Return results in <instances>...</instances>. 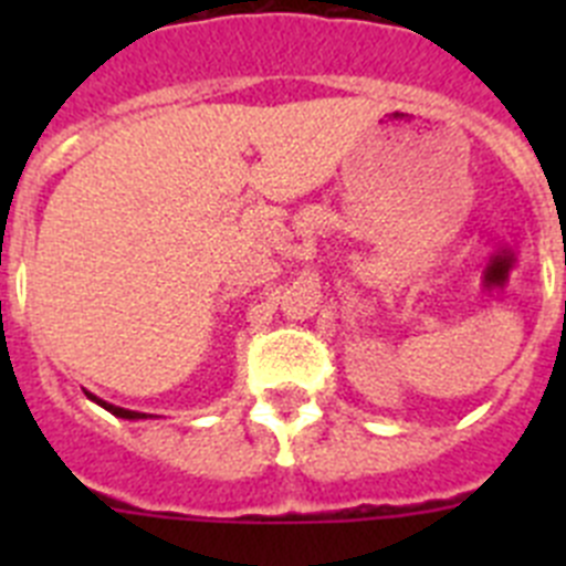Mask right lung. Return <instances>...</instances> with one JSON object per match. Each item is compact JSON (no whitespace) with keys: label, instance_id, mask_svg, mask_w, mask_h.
<instances>
[{"label":"right lung","instance_id":"obj_1","mask_svg":"<svg viewBox=\"0 0 566 566\" xmlns=\"http://www.w3.org/2000/svg\"><path fill=\"white\" fill-rule=\"evenodd\" d=\"M87 394V399H93V402L96 405H102L104 411H109L113 413V417H118V419H147V417H153V413H142V411H127V408H118V405H109V402H104V399H98L96 394H90V391H84Z\"/></svg>","mask_w":566,"mask_h":566}]
</instances>
